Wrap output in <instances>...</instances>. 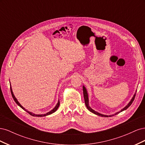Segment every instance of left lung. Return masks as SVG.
<instances>
[{
	"instance_id": "obj_1",
	"label": "left lung",
	"mask_w": 145,
	"mask_h": 145,
	"mask_svg": "<svg viewBox=\"0 0 145 145\" xmlns=\"http://www.w3.org/2000/svg\"><path fill=\"white\" fill-rule=\"evenodd\" d=\"M83 96H84V99H85V105H86V107H87L88 109V110H89V111H91V112H93V113L95 114H96V115L99 116H102V117H112V116H114V115H110V116H105V115L101 114H100V113H99V112H96V111H94L93 109H92V108H91L89 107V103H88V96L87 91H86V88H85V86H83ZM135 94H134V97H133V99H131V102L128 103V105H127L126 106H125L123 109H122L120 111H119V112H117V113H116V114H115V115L117 114L120 113V112H121V111H123L126 110V109L127 108H128L129 106H131V105L133 103V101H134V99H135Z\"/></svg>"
}]
</instances>
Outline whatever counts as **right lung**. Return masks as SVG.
<instances>
[{
    "label": "right lung",
    "mask_w": 145,
    "mask_h": 145,
    "mask_svg": "<svg viewBox=\"0 0 145 145\" xmlns=\"http://www.w3.org/2000/svg\"><path fill=\"white\" fill-rule=\"evenodd\" d=\"M10 89H11V95H12V98H13V99H14V100L15 101V102L19 105V106L20 107V108H22L23 109H24V110H25V111H27L26 110V109L22 106H21V105L19 103V102L17 100V99L15 98V97H14V94H13V93H12V89H11V88L10 87ZM59 105H60V102H59V101L58 102V103H57V105L56 106V107L52 109V110H51L50 112H48V113H46V114H41V115H37V114H33L32 112H29V111H27V112H28L29 114L31 115V116H34V117H43V116H48V115H50V114H52L53 112H54L55 111H56V110L57 109H58V108H59Z\"/></svg>",
    "instance_id": "1"
}]
</instances>
